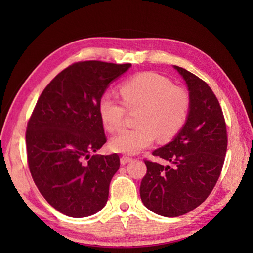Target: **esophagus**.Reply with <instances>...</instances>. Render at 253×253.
I'll return each instance as SVG.
<instances>
[{
  "mask_svg": "<svg viewBox=\"0 0 253 253\" xmlns=\"http://www.w3.org/2000/svg\"><path fill=\"white\" fill-rule=\"evenodd\" d=\"M132 159L130 158V157H127V155H123V157L121 158V163L124 165V164H126V163H128V162H130Z\"/></svg>",
  "mask_w": 253,
  "mask_h": 253,
  "instance_id": "34e87169",
  "label": "esophagus"
}]
</instances>
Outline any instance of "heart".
Masks as SVG:
<instances>
[{"label": "heart", "instance_id": "b5f03b06", "mask_svg": "<svg viewBox=\"0 0 253 253\" xmlns=\"http://www.w3.org/2000/svg\"><path fill=\"white\" fill-rule=\"evenodd\" d=\"M122 100L109 93L101 96L99 115L106 130L116 131L123 126L126 109L136 113V128L123 129L111 141L116 152L135 154L160 140H170L187 122L190 95L174 85L162 75L147 72L135 75L120 87Z\"/></svg>", "mask_w": 253, "mask_h": 253}]
</instances>
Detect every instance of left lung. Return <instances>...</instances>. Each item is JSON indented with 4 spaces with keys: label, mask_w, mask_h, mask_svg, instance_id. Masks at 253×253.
<instances>
[{
    "label": "left lung",
    "mask_w": 253,
    "mask_h": 253,
    "mask_svg": "<svg viewBox=\"0 0 253 253\" xmlns=\"http://www.w3.org/2000/svg\"><path fill=\"white\" fill-rule=\"evenodd\" d=\"M174 68L189 90V115L174 140L152 152L170 165L144 160L147 174L140 185L144 206L166 217L184 215L206 200L219 178L227 150L226 123L212 89L187 69Z\"/></svg>",
    "instance_id": "left-lung-1"
}]
</instances>
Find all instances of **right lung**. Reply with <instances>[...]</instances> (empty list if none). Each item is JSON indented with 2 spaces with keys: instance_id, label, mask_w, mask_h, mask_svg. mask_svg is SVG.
Wrapping results in <instances>:
<instances>
[{
  "instance_id": "obj_1",
  "label": "right lung",
  "mask_w": 253,
  "mask_h": 253,
  "mask_svg": "<svg viewBox=\"0 0 253 253\" xmlns=\"http://www.w3.org/2000/svg\"><path fill=\"white\" fill-rule=\"evenodd\" d=\"M131 64L77 62L51 80L27 124L30 174L40 193L58 212L90 216L105 206L120 157L99 155L106 142L99 101L112 80Z\"/></svg>"
}]
</instances>
